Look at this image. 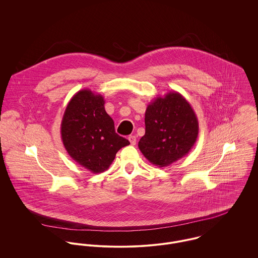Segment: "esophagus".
I'll use <instances>...</instances> for the list:
<instances>
[{
  "instance_id": "esophagus-1",
  "label": "esophagus",
  "mask_w": 258,
  "mask_h": 258,
  "mask_svg": "<svg viewBox=\"0 0 258 258\" xmlns=\"http://www.w3.org/2000/svg\"><path fill=\"white\" fill-rule=\"evenodd\" d=\"M128 139H129V141H130V143H131V145H136V141H137V138H136V136H134V135H130L129 137H128Z\"/></svg>"
}]
</instances>
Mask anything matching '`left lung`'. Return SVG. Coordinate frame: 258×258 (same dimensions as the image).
Here are the masks:
<instances>
[{
    "label": "left lung",
    "instance_id": "1",
    "mask_svg": "<svg viewBox=\"0 0 258 258\" xmlns=\"http://www.w3.org/2000/svg\"><path fill=\"white\" fill-rule=\"evenodd\" d=\"M145 135L138 147L150 163L163 168L180 160L195 145L199 121L182 94L156 97L145 112Z\"/></svg>",
    "mask_w": 258,
    "mask_h": 258
}]
</instances>
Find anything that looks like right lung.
I'll return each mask as SVG.
<instances>
[{
  "label": "right lung",
  "mask_w": 258,
  "mask_h": 258,
  "mask_svg": "<svg viewBox=\"0 0 258 258\" xmlns=\"http://www.w3.org/2000/svg\"><path fill=\"white\" fill-rule=\"evenodd\" d=\"M104 97L90 89L75 93L60 125L63 146L76 163L98 174L106 171L121 148L130 142L115 132L104 108Z\"/></svg>",
  "instance_id": "right-lung-1"
}]
</instances>
